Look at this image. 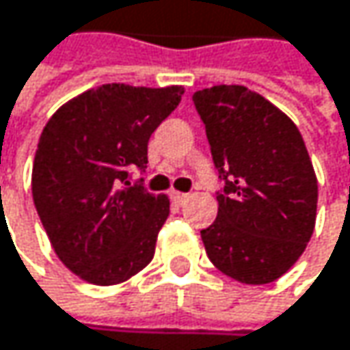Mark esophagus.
I'll return each mask as SVG.
<instances>
[{"label": "esophagus", "instance_id": "34e87169", "mask_svg": "<svg viewBox=\"0 0 350 350\" xmlns=\"http://www.w3.org/2000/svg\"><path fill=\"white\" fill-rule=\"evenodd\" d=\"M170 196H172V200H174L176 204H184V202L188 200V194H186V192H176L174 190Z\"/></svg>", "mask_w": 350, "mask_h": 350}]
</instances>
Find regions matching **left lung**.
Returning <instances> with one entry per match:
<instances>
[{"instance_id":"1","label":"left lung","mask_w":350,"mask_h":350,"mask_svg":"<svg viewBox=\"0 0 350 350\" xmlns=\"http://www.w3.org/2000/svg\"><path fill=\"white\" fill-rule=\"evenodd\" d=\"M219 178L217 221L200 231L213 265L251 286L282 278L314 233L318 182L294 121L241 85L196 91Z\"/></svg>"}]
</instances>
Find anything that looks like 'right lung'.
<instances>
[{
    "instance_id": "1",
    "label": "right lung",
    "mask_w": 350,
    "mask_h": 350,
    "mask_svg": "<svg viewBox=\"0 0 350 350\" xmlns=\"http://www.w3.org/2000/svg\"><path fill=\"white\" fill-rule=\"evenodd\" d=\"M182 95L178 85H101L64 103L42 129L36 211L54 253L81 280L121 284L152 261L170 200L127 178L146 168L150 135Z\"/></svg>"
}]
</instances>
